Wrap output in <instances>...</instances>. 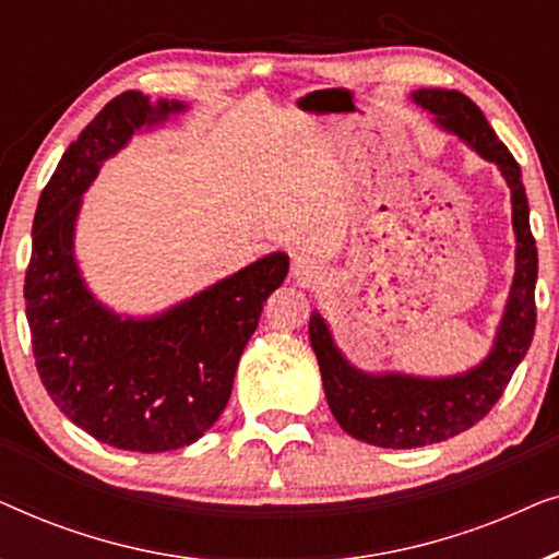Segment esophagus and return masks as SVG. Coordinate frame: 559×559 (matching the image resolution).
Wrapping results in <instances>:
<instances>
[{"instance_id": "34e87169", "label": "esophagus", "mask_w": 559, "mask_h": 559, "mask_svg": "<svg viewBox=\"0 0 559 559\" xmlns=\"http://www.w3.org/2000/svg\"><path fill=\"white\" fill-rule=\"evenodd\" d=\"M320 274H323V266H320V262H318L316 257H308V254L295 257V262H293V280L297 282V285L312 287L320 280Z\"/></svg>"}]
</instances>
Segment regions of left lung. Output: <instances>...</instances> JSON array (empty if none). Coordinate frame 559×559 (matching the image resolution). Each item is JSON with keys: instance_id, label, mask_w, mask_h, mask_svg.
Wrapping results in <instances>:
<instances>
[{"instance_id": "1", "label": "left lung", "mask_w": 559, "mask_h": 559, "mask_svg": "<svg viewBox=\"0 0 559 559\" xmlns=\"http://www.w3.org/2000/svg\"><path fill=\"white\" fill-rule=\"evenodd\" d=\"M412 102L430 111L445 132L457 134L480 157L499 165L511 190L516 266L491 354L455 377L430 379L356 369L333 343L323 316L312 310L310 346L318 356L325 400L333 417L356 440L394 450L432 445L480 423L499 402L511 373L522 364L537 325V305H534L537 243L530 228V203H526L519 163L507 144L496 136L484 111L461 91L419 88L412 94Z\"/></svg>"}]
</instances>
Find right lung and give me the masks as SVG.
I'll use <instances>...</instances> for the list:
<instances>
[{"label":"right lung","instance_id":"1","mask_svg":"<svg viewBox=\"0 0 559 559\" xmlns=\"http://www.w3.org/2000/svg\"><path fill=\"white\" fill-rule=\"evenodd\" d=\"M186 109L150 104L140 91L111 98L66 150L33 221L25 312L37 373L73 425L119 450L163 453L203 438L289 270L285 251H274L152 318H121L91 295L73 254L83 193L136 129Z\"/></svg>","mask_w":559,"mask_h":559}]
</instances>
